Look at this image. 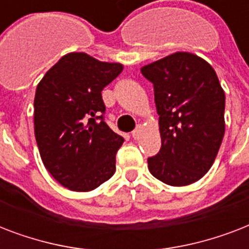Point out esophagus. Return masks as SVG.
I'll return each mask as SVG.
<instances>
[{
  "label": "esophagus",
  "mask_w": 249,
  "mask_h": 249,
  "mask_svg": "<svg viewBox=\"0 0 249 249\" xmlns=\"http://www.w3.org/2000/svg\"><path fill=\"white\" fill-rule=\"evenodd\" d=\"M142 130H143V129H142V126H141V125H138V126H137V128L132 132L133 138H134V140H140V137L142 136Z\"/></svg>",
  "instance_id": "esophagus-1"
}]
</instances>
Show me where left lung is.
<instances>
[{"instance_id": "left-lung-1", "label": "left lung", "mask_w": 249, "mask_h": 249, "mask_svg": "<svg viewBox=\"0 0 249 249\" xmlns=\"http://www.w3.org/2000/svg\"><path fill=\"white\" fill-rule=\"evenodd\" d=\"M154 84L161 148L148 170L170 186L199 181L212 164L225 134V93L203 58L178 52L143 66Z\"/></svg>"}]
</instances>
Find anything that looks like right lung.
<instances>
[{
	"label": "right lung",
	"mask_w": 249,
	"mask_h": 249,
	"mask_svg": "<svg viewBox=\"0 0 249 249\" xmlns=\"http://www.w3.org/2000/svg\"><path fill=\"white\" fill-rule=\"evenodd\" d=\"M85 53L62 56L35 95V137L45 168L72 191L97 189L116 170L124 138L105 123L102 90L123 71Z\"/></svg>",
	"instance_id": "add662e5"
}]
</instances>
